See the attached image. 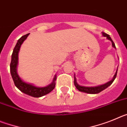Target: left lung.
<instances>
[{
    "instance_id": "left-lung-1",
    "label": "left lung",
    "mask_w": 127,
    "mask_h": 127,
    "mask_svg": "<svg viewBox=\"0 0 127 127\" xmlns=\"http://www.w3.org/2000/svg\"><path fill=\"white\" fill-rule=\"evenodd\" d=\"M102 35L104 37H106L107 39H109V41H111L112 42V46L114 48H116V46H115V44H114V42L113 41V40L111 39V37L109 36V35L107 34V33H104V32H102ZM117 71H118V69L117 70H116V73L114 74V77H113V79L111 80L110 81L107 82V83L104 84V85H100V86H94V87H87V86H81L79 85V84H77V81H76V78L75 77V74H74V83L75 86L76 87L77 90L80 92H85V93H87V94H98L100 92H102V90H105V88H107L109 86L111 85L113 83V82L114 81V80L115 79L116 77V75H117Z\"/></svg>"
}]
</instances>
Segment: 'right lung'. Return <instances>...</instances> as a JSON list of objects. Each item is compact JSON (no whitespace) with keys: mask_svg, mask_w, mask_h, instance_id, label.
I'll use <instances>...</instances> for the list:
<instances>
[{"mask_svg":"<svg viewBox=\"0 0 127 127\" xmlns=\"http://www.w3.org/2000/svg\"><path fill=\"white\" fill-rule=\"evenodd\" d=\"M30 33L25 35L18 40V42L13 50V54L11 56V62L10 64V71L12 78L13 79L15 86L20 90L22 92L32 96L33 97H41L51 92L55 88L56 85L57 76H55L53 82L50 85L45 87H37L32 84L27 83L23 81L17 73V66L18 64V53L20 47L23 44V41L27 39Z\"/></svg>","mask_w":127,"mask_h":127,"instance_id":"add662e5","label":"right lung"}]
</instances>
